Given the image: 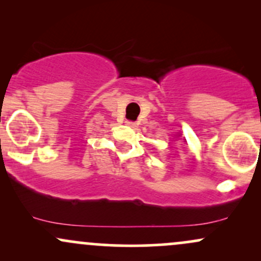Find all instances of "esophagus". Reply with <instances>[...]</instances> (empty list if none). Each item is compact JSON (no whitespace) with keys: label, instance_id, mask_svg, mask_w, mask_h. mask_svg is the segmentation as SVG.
<instances>
[{"label":"esophagus","instance_id":"34e87169","mask_svg":"<svg viewBox=\"0 0 261 261\" xmlns=\"http://www.w3.org/2000/svg\"><path fill=\"white\" fill-rule=\"evenodd\" d=\"M125 124H126L127 125V126H130V127H135V126H136V124H135V122L134 121H125Z\"/></svg>","mask_w":261,"mask_h":261}]
</instances>
